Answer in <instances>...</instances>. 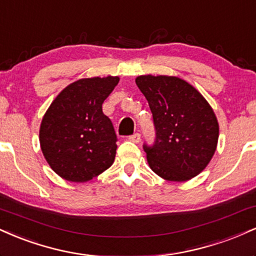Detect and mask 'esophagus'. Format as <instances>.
I'll use <instances>...</instances> for the list:
<instances>
[{
  "instance_id": "esophagus-1",
  "label": "esophagus",
  "mask_w": 256,
  "mask_h": 256,
  "mask_svg": "<svg viewBox=\"0 0 256 256\" xmlns=\"http://www.w3.org/2000/svg\"><path fill=\"white\" fill-rule=\"evenodd\" d=\"M128 139L130 140L132 142L138 144V142H139V141L141 140V136H140V134H139V133H135V134H133V135H130V136H129Z\"/></svg>"
}]
</instances>
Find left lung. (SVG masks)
I'll list each match as a JSON object with an SVG mask.
<instances>
[{
    "instance_id": "left-lung-1",
    "label": "left lung",
    "mask_w": 256,
    "mask_h": 256,
    "mask_svg": "<svg viewBox=\"0 0 256 256\" xmlns=\"http://www.w3.org/2000/svg\"><path fill=\"white\" fill-rule=\"evenodd\" d=\"M135 82L148 102L156 128L154 144L144 145L150 168L174 182L199 175L218 144L219 126L211 105L180 78L140 75Z\"/></svg>"
}]
</instances>
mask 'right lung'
I'll use <instances>...</instances> for the list:
<instances>
[{"mask_svg": "<svg viewBox=\"0 0 256 256\" xmlns=\"http://www.w3.org/2000/svg\"><path fill=\"white\" fill-rule=\"evenodd\" d=\"M118 81V76L75 81L45 112L39 129L40 148L62 178L87 182L112 165L117 136L102 105Z\"/></svg>", "mask_w": 256, "mask_h": 256, "instance_id": "right-lung-1", "label": "right lung"}]
</instances>
